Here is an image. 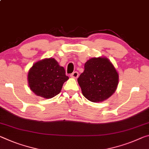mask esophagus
I'll return each instance as SVG.
<instances>
[{
    "label": "esophagus",
    "mask_w": 149,
    "mask_h": 149,
    "mask_svg": "<svg viewBox=\"0 0 149 149\" xmlns=\"http://www.w3.org/2000/svg\"><path fill=\"white\" fill-rule=\"evenodd\" d=\"M78 76H79V74H78V72H73L72 74L70 75V77H72V78H75V79L77 78V77H78Z\"/></svg>",
    "instance_id": "obj_1"
}]
</instances>
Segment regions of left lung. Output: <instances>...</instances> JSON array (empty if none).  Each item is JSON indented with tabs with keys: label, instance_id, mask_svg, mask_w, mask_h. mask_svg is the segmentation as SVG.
Here are the masks:
<instances>
[{
	"label": "left lung",
	"instance_id": "1",
	"mask_svg": "<svg viewBox=\"0 0 149 149\" xmlns=\"http://www.w3.org/2000/svg\"><path fill=\"white\" fill-rule=\"evenodd\" d=\"M77 82L87 100L93 103L103 102L116 91L119 74L107 58H92L85 63L84 71Z\"/></svg>",
	"mask_w": 149,
	"mask_h": 149
}]
</instances>
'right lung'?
Wrapping results in <instances>:
<instances>
[{
	"label": "right lung",
	"mask_w": 149,
	"mask_h": 149,
	"mask_svg": "<svg viewBox=\"0 0 149 149\" xmlns=\"http://www.w3.org/2000/svg\"><path fill=\"white\" fill-rule=\"evenodd\" d=\"M68 79L64 68L52 58L38 61L28 73L30 89L35 95L44 99H51L60 93Z\"/></svg>",
	"instance_id": "add662e5"
}]
</instances>
